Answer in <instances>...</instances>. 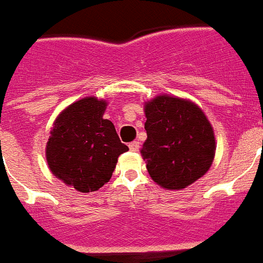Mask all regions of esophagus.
I'll use <instances>...</instances> for the list:
<instances>
[{
  "label": "esophagus",
  "instance_id": "34e87169",
  "mask_svg": "<svg viewBox=\"0 0 263 263\" xmlns=\"http://www.w3.org/2000/svg\"><path fill=\"white\" fill-rule=\"evenodd\" d=\"M128 147H129V149H131V151L138 152L139 148H140V143H139V142H132V143H129V145H128Z\"/></svg>",
  "mask_w": 263,
  "mask_h": 263
}]
</instances>
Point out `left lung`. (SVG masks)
Segmentation results:
<instances>
[{
  "label": "left lung",
  "instance_id": "obj_1",
  "mask_svg": "<svg viewBox=\"0 0 263 263\" xmlns=\"http://www.w3.org/2000/svg\"><path fill=\"white\" fill-rule=\"evenodd\" d=\"M145 118L147 140L140 152L158 184L180 190L207 173L215 155V139L200 108L164 95L145 104Z\"/></svg>",
  "mask_w": 263,
  "mask_h": 263
}]
</instances>
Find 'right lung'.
<instances>
[{
    "label": "right lung",
    "instance_id": "1",
    "mask_svg": "<svg viewBox=\"0 0 263 263\" xmlns=\"http://www.w3.org/2000/svg\"><path fill=\"white\" fill-rule=\"evenodd\" d=\"M105 101L79 100L57 118L46 144V160L59 179L90 193L111 179L119 155L128 151L112 121L103 119Z\"/></svg>",
    "mask_w": 263,
    "mask_h": 263
}]
</instances>
